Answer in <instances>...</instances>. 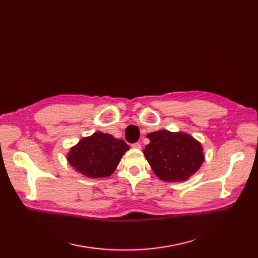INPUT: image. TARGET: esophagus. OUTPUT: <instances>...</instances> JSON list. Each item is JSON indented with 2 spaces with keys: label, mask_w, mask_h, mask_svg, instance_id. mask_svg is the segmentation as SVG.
Instances as JSON below:
<instances>
[{
  "label": "esophagus",
  "mask_w": 258,
  "mask_h": 258,
  "mask_svg": "<svg viewBox=\"0 0 258 258\" xmlns=\"http://www.w3.org/2000/svg\"><path fill=\"white\" fill-rule=\"evenodd\" d=\"M132 147H133V148H137V150H140V148H141V144H140L139 142L133 143V144H132Z\"/></svg>",
  "instance_id": "34e87169"
}]
</instances>
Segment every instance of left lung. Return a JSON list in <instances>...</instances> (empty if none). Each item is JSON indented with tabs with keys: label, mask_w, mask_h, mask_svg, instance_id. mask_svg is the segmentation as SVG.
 <instances>
[{
	"label": "left lung",
	"mask_w": 258,
	"mask_h": 258,
	"mask_svg": "<svg viewBox=\"0 0 258 258\" xmlns=\"http://www.w3.org/2000/svg\"><path fill=\"white\" fill-rule=\"evenodd\" d=\"M151 143L143 154L155 174L165 182L190 178L204 162L203 147L190 135L163 130L147 135Z\"/></svg>",
	"instance_id": "8db88e82"
}]
</instances>
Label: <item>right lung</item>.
<instances>
[{
	"mask_svg": "<svg viewBox=\"0 0 258 258\" xmlns=\"http://www.w3.org/2000/svg\"><path fill=\"white\" fill-rule=\"evenodd\" d=\"M130 150L128 145L110 134L94 133L81 139L67 155L68 162L88 178H105L115 171L119 162Z\"/></svg>",
	"mask_w": 258,
	"mask_h": 258,
	"instance_id": "1",
	"label": "right lung"
}]
</instances>
